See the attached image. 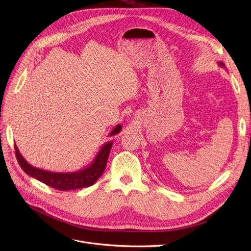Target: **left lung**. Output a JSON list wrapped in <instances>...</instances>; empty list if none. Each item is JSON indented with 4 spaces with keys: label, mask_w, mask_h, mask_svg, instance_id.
<instances>
[{
    "label": "left lung",
    "mask_w": 251,
    "mask_h": 251,
    "mask_svg": "<svg viewBox=\"0 0 251 251\" xmlns=\"http://www.w3.org/2000/svg\"><path fill=\"white\" fill-rule=\"evenodd\" d=\"M218 65H219V66H221V68H225V64H224L223 62H221V61H219V62H218Z\"/></svg>",
    "instance_id": "8db88e82"
}]
</instances>
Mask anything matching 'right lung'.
I'll return each mask as SVG.
<instances>
[{
  "instance_id": "1",
  "label": "right lung",
  "mask_w": 251,
  "mask_h": 251,
  "mask_svg": "<svg viewBox=\"0 0 251 251\" xmlns=\"http://www.w3.org/2000/svg\"><path fill=\"white\" fill-rule=\"evenodd\" d=\"M121 130L122 126L120 124L116 125L115 128L109 133L108 136L117 135ZM113 141H108L103 144L101 148H100L99 152H97L93 161L83 169L75 173H53L40 170L26 161L16 144L15 150L17 160H18L21 169L25 172V174L40 180L41 182L53 189L59 191H71L91 187L103 175L106 169Z\"/></svg>"
}]
</instances>
